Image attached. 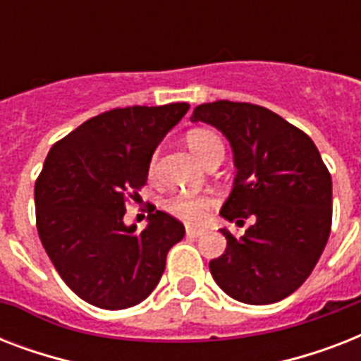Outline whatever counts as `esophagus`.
<instances>
[{
  "instance_id": "esophagus-1",
  "label": "esophagus",
  "mask_w": 361,
  "mask_h": 361,
  "mask_svg": "<svg viewBox=\"0 0 361 361\" xmlns=\"http://www.w3.org/2000/svg\"><path fill=\"white\" fill-rule=\"evenodd\" d=\"M185 234L189 238H198V236H202L204 231H202V228H195V226H187Z\"/></svg>"
}]
</instances>
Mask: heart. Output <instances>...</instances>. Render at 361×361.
<instances>
[{"mask_svg":"<svg viewBox=\"0 0 361 361\" xmlns=\"http://www.w3.org/2000/svg\"><path fill=\"white\" fill-rule=\"evenodd\" d=\"M187 146L197 155L198 161H202V163L215 149H223L219 136L206 129L191 130L187 135ZM153 166H155V157L152 161V170ZM212 206H214V198L208 197V195H198V197H195V195H176V197H170L164 202V209L170 215H174V217L185 221V223H191V225H197V223L204 221L206 212Z\"/></svg>","mask_w":361,"mask_h":361,"instance_id":"heart-1","label":"heart"}]
</instances>
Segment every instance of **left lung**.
Listing matches in <instances>:
<instances>
[{
	"label": "left lung",
	"mask_w": 361,
	"mask_h": 361,
	"mask_svg": "<svg viewBox=\"0 0 361 361\" xmlns=\"http://www.w3.org/2000/svg\"><path fill=\"white\" fill-rule=\"evenodd\" d=\"M191 121L221 130L232 147L236 178L221 217L255 219L240 238L221 228L226 249L209 271L238 302H281L311 275L330 238V172L303 130L258 104H200Z\"/></svg>",
	"instance_id": "obj_1"
}]
</instances>
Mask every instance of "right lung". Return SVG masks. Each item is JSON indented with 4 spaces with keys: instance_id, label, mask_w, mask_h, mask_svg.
I'll return each instance as SVG.
<instances>
[{
    "instance_id": "obj_1",
    "label": "right lung",
    "mask_w": 361,
    "mask_h": 361,
    "mask_svg": "<svg viewBox=\"0 0 361 361\" xmlns=\"http://www.w3.org/2000/svg\"><path fill=\"white\" fill-rule=\"evenodd\" d=\"M187 110V103L114 109L48 152L35 183L37 231L54 268L84 302L112 311L144 302L170 247L185 236L180 221L159 209L142 232L123 215L127 192L146 183L153 152Z\"/></svg>"
}]
</instances>
